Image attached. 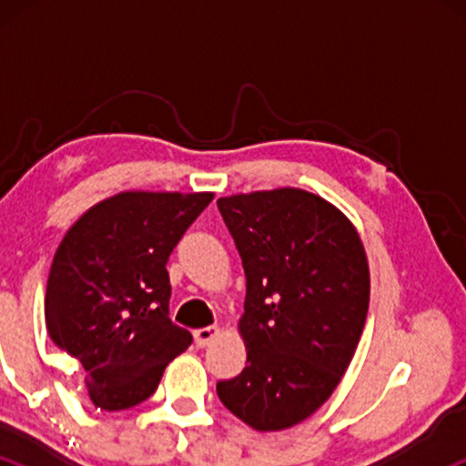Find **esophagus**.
Instances as JSON below:
<instances>
[{"instance_id": "1", "label": "esophagus", "mask_w": 466, "mask_h": 466, "mask_svg": "<svg viewBox=\"0 0 466 466\" xmlns=\"http://www.w3.org/2000/svg\"><path fill=\"white\" fill-rule=\"evenodd\" d=\"M218 335H221V329H218V326H203V329L195 330V344L203 349V346L212 344Z\"/></svg>"}]
</instances>
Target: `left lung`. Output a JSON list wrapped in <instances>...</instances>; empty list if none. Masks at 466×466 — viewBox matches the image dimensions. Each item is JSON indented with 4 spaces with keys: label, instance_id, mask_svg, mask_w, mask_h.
Here are the masks:
<instances>
[{
    "label": "left lung",
    "instance_id": "8db88e82",
    "mask_svg": "<svg viewBox=\"0 0 466 466\" xmlns=\"http://www.w3.org/2000/svg\"><path fill=\"white\" fill-rule=\"evenodd\" d=\"M217 206L248 280L238 319L248 366L217 394L251 430H289L349 370L370 302L366 249L350 218L313 192L258 190Z\"/></svg>",
    "mask_w": 466,
    "mask_h": 466
}]
</instances>
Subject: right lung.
Segmentation results:
<instances>
[{
    "instance_id": "obj_1",
    "label": "right lung",
    "mask_w": 466,
    "mask_h": 466,
    "mask_svg": "<svg viewBox=\"0 0 466 466\" xmlns=\"http://www.w3.org/2000/svg\"><path fill=\"white\" fill-rule=\"evenodd\" d=\"M215 192L127 190L67 229L52 260L46 326L80 363L89 400L129 410L157 390L192 335L170 322L166 263Z\"/></svg>"
}]
</instances>
